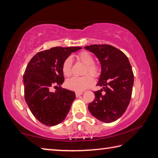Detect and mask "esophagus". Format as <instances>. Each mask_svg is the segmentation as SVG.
I'll use <instances>...</instances> for the list:
<instances>
[{
  "instance_id": "1",
  "label": "esophagus",
  "mask_w": 158,
  "mask_h": 158,
  "mask_svg": "<svg viewBox=\"0 0 158 158\" xmlns=\"http://www.w3.org/2000/svg\"><path fill=\"white\" fill-rule=\"evenodd\" d=\"M83 93H84V92H83V91H76L75 92V94H76L77 97H79V96L82 95Z\"/></svg>"
}]
</instances>
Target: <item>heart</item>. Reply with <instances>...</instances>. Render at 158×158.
Listing matches in <instances>:
<instances>
[{
  "label": "heart",
  "mask_w": 158,
  "mask_h": 158,
  "mask_svg": "<svg viewBox=\"0 0 158 158\" xmlns=\"http://www.w3.org/2000/svg\"><path fill=\"white\" fill-rule=\"evenodd\" d=\"M77 61L85 65V68L83 72V74L86 76L81 77H73V78L67 80L65 83L66 86L69 89L75 90V91H81L89 88L93 84V79L92 76L95 78L100 77V69L94 63V58L90 53L87 52H81L76 56ZM62 71L64 75L69 77L72 75V59L69 57L67 58L63 61L62 65ZM88 73L92 76H89Z\"/></svg>",
  "instance_id": "obj_1"
}]
</instances>
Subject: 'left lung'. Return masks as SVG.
Instances as JSON below:
<instances>
[{
    "label": "left lung",
    "instance_id": "obj_1",
    "mask_svg": "<svg viewBox=\"0 0 158 158\" xmlns=\"http://www.w3.org/2000/svg\"><path fill=\"white\" fill-rule=\"evenodd\" d=\"M100 60L101 75L95 91V98L89 105V110L99 121L111 123L126 111L132 96L134 74L126 55L109 44H92L84 47Z\"/></svg>",
    "mask_w": 158,
    "mask_h": 158
}]
</instances>
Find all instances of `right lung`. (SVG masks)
<instances>
[{"instance_id":"right-lung-1","label":"right lung","mask_w":158,"mask_h":158,"mask_svg":"<svg viewBox=\"0 0 158 158\" xmlns=\"http://www.w3.org/2000/svg\"><path fill=\"white\" fill-rule=\"evenodd\" d=\"M81 47H56L36 53L23 74L24 98L35 118L47 126L64 121L75 100L74 92L61 89L63 61ZM57 90L52 91V88Z\"/></svg>"}]
</instances>
